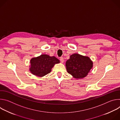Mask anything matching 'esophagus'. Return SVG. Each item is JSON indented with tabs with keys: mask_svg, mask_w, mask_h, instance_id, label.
<instances>
[{
	"mask_svg": "<svg viewBox=\"0 0 120 120\" xmlns=\"http://www.w3.org/2000/svg\"><path fill=\"white\" fill-rule=\"evenodd\" d=\"M60 61H61V63H63V62H64V58H63V57H61L60 58Z\"/></svg>",
	"mask_w": 120,
	"mask_h": 120,
	"instance_id": "obj_1",
	"label": "esophagus"
}]
</instances>
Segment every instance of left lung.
<instances>
[{"label":"left lung","instance_id":"8db88e82","mask_svg":"<svg viewBox=\"0 0 120 120\" xmlns=\"http://www.w3.org/2000/svg\"><path fill=\"white\" fill-rule=\"evenodd\" d=\"M67 72L75 78H82L86 76L93 67V62L87 56L77 54L71 55L66 62Z\"/></svg>","mask_w":120,"mask_h":120}]
</instances>
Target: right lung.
Returning <instances> with one entry per match:
<instances>
[{
    "mask_svg": "<svg viewBox=\"0 0 120 120\" xmlns=\"http://www.w3.org/2000/svg\"><path fill=\"white\" fill-rule=\"evenodd\" d=\"M59 62L60 61L55 56L42 55L31 59L30 71L32 74L42 77L49 74L54 64Z\"/></svg>",
    "mask_w": 120,
    "mask_h": 120,
    "instance_id": "obj_1",
    "label": "right lung"
}]
</instances>
